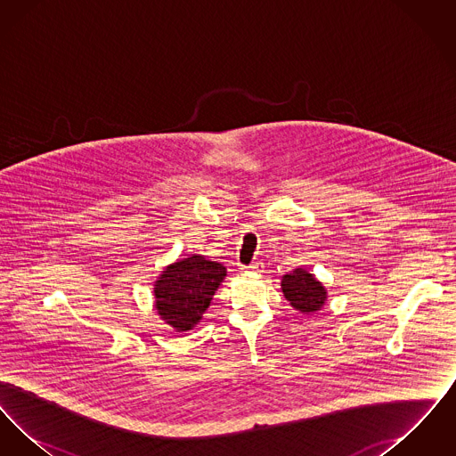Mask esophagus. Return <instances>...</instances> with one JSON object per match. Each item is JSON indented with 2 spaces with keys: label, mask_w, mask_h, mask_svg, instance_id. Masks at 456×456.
I'll return each instance as SVG.
<instances>
[{
  "label": "esophagus",
  "mask_w": 456,
  "mask_h": 456,
  "mask_svg": "<svg viewBox=\"0 0 456 456\" xmlns=\"http://www.w3.org/2000/svg\"><path fill=\"white\" fill-rule=\"evenodd\" d=\"M242 270H248V272H260L261 263L260 261H253L251 265H248V266H242Z\"/></svg>",
  "instance_id": "esophagus-1"
}]
</instances>
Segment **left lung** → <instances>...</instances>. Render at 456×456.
<instances>
[{"mask_svg": "<svg viewBox=\"0 0 456 456\" xmlns=\"http://www.w3.org/2000/svg\"><path fill=\"white\" fill-rule=\"evenodd\" d=\"M281 285L285 299L303 314H313L325 305L326 290L323 283L316 281L313 273L303 268H296L292 273L283 275Z\"/></svg>", "mask_w": 456, "mask_h": 456, "instance_id": "1", "label": "left lung"}]
</instances>
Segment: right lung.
I'll return each mask as SVG.
<instances>
[{"mask_svg":"<svg viewBox=\"0 0 456 456\" xmlns=\"http://www.w3.org/2000/svg\"><path fill=\"white\" fill-rule=\"evenodd\" d=\"M225 275L222 263L200 255L175 261L153 285L157 313L175 331L191 330L203 318Z\"/></svg>","mask_w":456,"mask_h":456,"instance_id":"obj_1","label":"right lung"}]
</instances>
